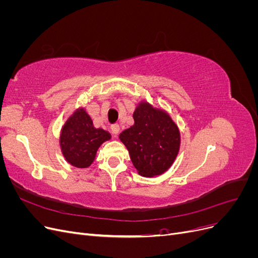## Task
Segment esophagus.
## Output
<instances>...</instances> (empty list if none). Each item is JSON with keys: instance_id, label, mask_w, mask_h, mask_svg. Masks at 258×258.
I'll use <instances>...</instances> for the list:
<instances>
[{"instance_id": "1", "label": "esophagus", "mask_w": 258, "mask_h": 258, "mask_svg": "<svg viewBox=\"0 0 258 258\" xmlns=\"http://www.w3.org/2000/svg\"><path fill=\"white\" fill-rule=\"evenodd\" d=\"M111 129H112V134L114 135V137H117V136H118V134L120 132V127H119V124H113V126L111 127Z\"/></svg>"}]
</instances>
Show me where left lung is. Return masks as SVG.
Masks as SVG:
<instances>
[{"label": "left lung", "instance_id": "left-lung-1", "mask_svg": "<svg viewBox=\"0 0 258 258\" xmlns=\"http://www.w3.org/2000/svg\"><path fill=\"white\" fill-rule=\"evenodd\" d=\"M135 124L119 135L138 173L152 177L172 166L179 151L181 136L170 115L150 103L140 102L134 113Z\"/></svg>", "mask_w": 258, "mask_h": 258}]
</instances>
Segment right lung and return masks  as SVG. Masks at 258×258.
Wrapping results in <instances>:
<instances>
[{
  "label": "right lung",
  "instance_id": "add662e5",
  "mask_svg": "<svg viewBox=\"0 0 258 258\" xmlns=\"http://www.w3.org/2000/svg\"><path fill=\"white\" fill-rule=\"evenodd\" d=\"M110 139V132L93 127L85 108H77L62 127L60 147L70 165L84 169L88 168L95 160L101 144Z\"/></svg>",
  "mask_w": 258,
  "mask_h": 258
}]
</instances>
